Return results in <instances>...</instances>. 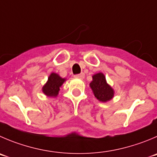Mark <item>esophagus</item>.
I'll use <instances>...</instances> for the list:
<instances>
[{"label": "esophagus", "mask_w": 157, "mask_h": 157, "mask_svg": "<svg viewBox=\"0 0 157 157\" xmlns=\"http://www.w3.org/2000/svg\"><path fill=\"white\" fill-rule=\"evenodd\" d=\"M75 76L77 78H82V79H83V78H85V74H84V73H81V74H79V75H76Z\"/></svg>", "instance_id": "esophagus-1"}]
</instances>
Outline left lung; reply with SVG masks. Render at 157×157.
<instances>
[{"label":"left lung","instance_id":"8db88e82","mask_svg":"<svg viewBox=\"0 0 157 157\" xmlns=\"http://www.w3.org/2000/svg\"><path fill=\"white\" fill-rule=\"evenodd\" d=\"M89 86L95 98L102 102H107L113 99L115 95L114 89L107 83L103 73L98 72L92 75V81Z\"/></svg>","mask_w":157,"mask_h":157}]
</instances>
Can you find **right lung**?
Returning a JSON list of instances; mask_svg holds the SVG:
<instances>
[{
    "mask_svg": "<svg viewBox=\"0 0 157 157\" xmlns=\"http://www.w3.org/2000/svg\"><path fill=\"white\" fill-rule=\"evenodd\" d=\"M66 81V78H62L59 74L51 73L48 78V81L42 87V92L48 97L55 98L59 95L61 86Z\"/></svg>",
    "mask_w": 157,
    "mask_h": 157,
    "instance_id": "right-lung-1",
    "label": "right lung"
}]
</instances>
